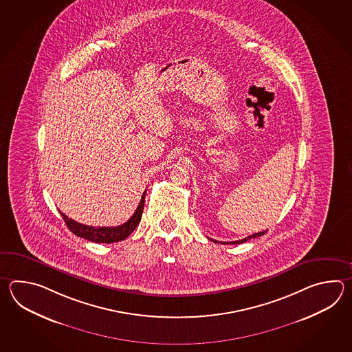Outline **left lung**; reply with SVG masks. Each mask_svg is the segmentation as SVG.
I'll return each mask as SVG.
<instances>
[{"instance_id": "1", "label": "left lung", "mask_w": 352, "mask_h": 352, "mask_svg": "<svg viewBox=\"0 0 352 352\" xmlns=\"http://www.w3.org/2000/svg\"><path fill=\"white\" fill-rule=\"evenodd\" d=\"M267 232V230H264V232H255L253 235H249L247 238H244V239L236 240V241H229V243H224V244H241V243H245L247 240L253 239V238H258V236H262ZM212 240V239H211ZM214 243H217V240H212Z\"/></svg>"}]
</instances>
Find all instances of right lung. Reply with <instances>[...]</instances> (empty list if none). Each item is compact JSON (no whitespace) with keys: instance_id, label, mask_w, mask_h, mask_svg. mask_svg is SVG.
Returning a JSON list of instances; mask_svg holds the SVG:
<instances>
[{"instance_id":"right-lung-1","label":"right lung","mask_w":352,"mask_h":352,"mask_svg":"<svg viewBox=\"0 0 352 352\" xmlns=\"http://www.w3.org/2000/svg\"><path fill=\"white\" fill-rule=\"evenodd\" d=\"M144 196L146 191L143 192L142 197L138 208L135 209V214L131 217V219L126 221L124 224L118 225V226H89V225H82L80 223H76L73 219L67 217L64 212L59 211L60 215L64 219L67 228L70 232L75 234L76 236H80L84 239L94 241V243H103V244H111V243H117L120 240H124L129 234H132L137 225L140 224L141 217H142L143 206H144Z\"/></svg>"}]
</instances>
